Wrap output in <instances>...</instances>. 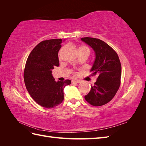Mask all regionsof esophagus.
I'll return each instance as SVG.
<instances>
[{
	"instance_id": "obj_1",
	"label": "esophagus",
	"mask_w": 146,
	"mask_h": 146,
	"mask_svg": "<svg viewBox=\"0 0 146 146\" xmlns=\"http://www.w3.org/2000/svg\"><path fill=\"white\" fill-rule=\"evenodd\" d=\"M72 83H80L81 82L80 80H72Z\"/></svg>"
}]
</instances>
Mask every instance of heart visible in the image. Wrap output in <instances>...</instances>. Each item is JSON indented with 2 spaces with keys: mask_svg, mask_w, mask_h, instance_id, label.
Instances as JSON below:
<instances>
[{
  "mask_svg": "<svg viewBox=\"0 0 146 146\" xmlns=\"http://www.w3.org/2000/svg\"><path fill=\"white\" fill-rule=\"evenodd\" d=\"M78 52H88V54L90 53V48H88V47L86 46H80V47H78Z\"/></svg>",
  "mask_w": 146,
  "mask_h": 146,
  "instance_id": "heart-1",
  "label": "heart"
}]
</instances>
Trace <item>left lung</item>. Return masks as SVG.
<instances>
[{
  "instance_id": "obj_1",
  "label": "left lung",
  "mask_w": 146,
  "mask_h": 146,
  "mask_svg": "<svg viewBox=\"0 0 146 146\" xmlns=\"http://www.w3.org/2000/svg\"><path fill=\"white\" fill-rule=\"evenodd\" d=\"M82 41L95 52L96 59L91 72L98 76L96 82L85 99L92 106L99 107L111 101L121 84V64L116 51L107 43L94 38H82Z\"/></svg>"
}]
</instances>
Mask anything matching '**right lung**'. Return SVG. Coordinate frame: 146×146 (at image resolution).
<instances>
[{
  "label": "right lung",
  "instance_id": "right-lung-1",
  "mask_svg": "<svg viewBox=\"0 0 146 146\" xmlns=\"http://www.w3.org/2000/svg\"><path fill=\"white\" fill-rule=\"evenodd\" d=\"M61 39H52L39 42L31 52L25 63L24 79L26 88L39 105L52 108L62 103L64 88L71 81L55 82L52 70L59 66L58 53Z\"/></svg>",
  "mask_w": 146,
  "mask_h": 146
}]
</instances>
